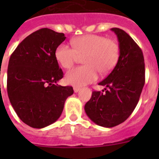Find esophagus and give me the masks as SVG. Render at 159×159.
<instances>
[{
	"label": "esophagus",
	"mask_w": 159,
	"mask_h": 159,
	"mask_svg": "<svg viewBox=\"0 0 159 159\" xmlns=\"http://www.w3.org/2000/svg\"><path fill=\"white\" fill-rule=\"evenodd\" d=\"M73 90H74V92H75V93H77V92L80 90V88H79V87H74V88H73Z\"/></svg>",
	"instance_id": "obj_1"
}]
</instances>
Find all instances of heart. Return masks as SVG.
<instances>
[{
  "mask_svg": "<svg viewBox=\"0 0 159 159\" xmlns=\"http://www.w3.org/2000/svg\"><path fill=\"white\" fill-rule=\"evenodd\" d=\"M71 44L72 48L65 43L60 44L55 51V58L61 67L68 69L76 62L79 57H84V66L66 73V82L71 85L83 86L94 82L98 78V72L108 73L119 60L117 43L102 36L84 35L72 39Z\"/></svg>",
  "mask_w": 159,
  "mask_h": 159,
  "instance_id": "heart-1",
  "label": "heart"
}]
</instances>
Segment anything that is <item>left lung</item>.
I'll list each match as a JSON object with an SVG mask.
<instances>
[{
	"label": "left lung",
	"mask_w": 159,
	"mask_h": 159,
	"mask_svg": "<svg viewBox=\"0 0 159 159\" xmlns=\"http://www.w3.org/2000/svg\"><path fill=\"white\" fill-rule=\"evenodd\" d=\"M119 41V57L116 67L93 92L84 106L87 116L95 124L113 127L123 122L134 110L145 84V64L141 48L125 31L112 28Z\"/></svg>",
	"instance_id": "obj_1"
}]
</instances>
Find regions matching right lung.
<instances>
[{
    "label": "right lung",
    "instance_id": "right-lung-1",
    "mask_svg": "<svg viewBox=\"0 0 159 159\" xmlns=\"http://www.w3.org/2000/svg\"><path fill=\"white\" fill-rule=\"evenodd\" d=\"M66 36L49 29L28 36L11 55L7 71V92L18 117L33 128L57 121L72 87L57 82L64 73L55 58L56 48Z\"/></svg>",
    "mask_w": 159,
    "mask_h": 159
}]
</instances>
